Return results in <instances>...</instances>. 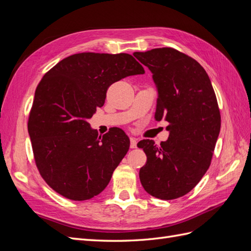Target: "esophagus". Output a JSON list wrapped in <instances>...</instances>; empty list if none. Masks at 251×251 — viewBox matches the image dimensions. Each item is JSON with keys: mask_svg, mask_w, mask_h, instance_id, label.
Here are the masks:
<instances>
[{"mask_svg": "<svg viewBox=\"0 0 251 251\" xmlns=\"http://www.w3.org/2000/svg\"><path fill=\"white\" fill-rule=\"evenodd\" d=\"M130 140H131V143H130L131 149H136V148H137V140H136L134 137H131Z\"/></svg>", "mask_w": 251, "mask_h": 251, "instance_id": "34e87169", "label": "esophagus"}]
</instances>
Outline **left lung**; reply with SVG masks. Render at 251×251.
Masks as SVG:
<instances>
[{"mask_svg": "<svg viewBox=\"0 0 251 251\" xmlns=\"http://www.w3.org/2000/svg\"><path fill=\"white\" fill-rule=\"evenodd\" d=\"M153 73L158 91L155 119L169 123V139L156 146L143 139L138 148L147 155L139 171L146 192L173 200L186 195L208 170L221 127L217 97L204 68L173 48L135 52Z\"/></svg>", "mask_w": 251, "mask_h": 251, "instance_id": "left-lung-1", "label": "left lung"}]
</instances>
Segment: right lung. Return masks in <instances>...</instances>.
<instances>
[{
	"instance_id": "obj_1",
	"label": "right lung",
	"mask_w": 251,
	"mask_h": 251,
	"mask_svg": "<svg viewBox=\"0 0 251 251\" xmlns=\"http://www.w3.org/2000/svg\"><path fill=\"white\" fill-rule=\"evenodd\" d=\"M131 54L82 52L60 60L37 86L28 119L36 168L67 199L85 201L107 187L130 148L119 127L98 137L88 120L112 83L143 74Z\"/></svg>"
}]
</instances>
